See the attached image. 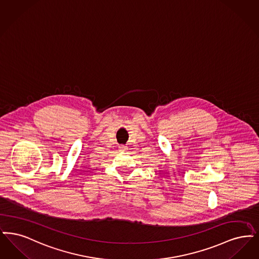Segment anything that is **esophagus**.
<instances>
[{"label":"esophagus","instance_id":"esophagus-1","mask_svg":"<svg viewBox=\"0 0 259 259\" xmlns=\"http://www.w3.org/2000/svg\"><path fill=\"white\" fill-rule=\"evenodd\" d=\"M119 149H120V151H125L127 148H126V146H124V145H120Z\"/></svg>","mask_w":259,"mask_h":259}]
</instances>
